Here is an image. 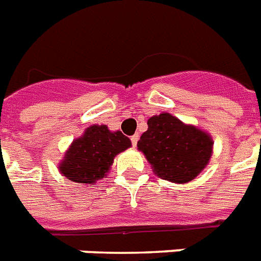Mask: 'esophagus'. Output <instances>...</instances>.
Returning <instances> with one entry per match:
<instances>
[{
    "label": "esophagus",
    "mask_w": 261,
    "mask_h": 261,
    "mask_svg": "<svg viewBox=\"0 0 261 261\" xmlns=\"http://www.w3.org/2000/svg\"><path fill=\"white\" fill-rule=\"evenodd\" d=\"M130 140H132V145L136 146L137 145V141H139V135L136 133V135H133L132 137H130Z\"/></svg>",
    "instance_id": "34e87169"
}]
</instances>
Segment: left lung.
I'll list each match as a JSON object with an SVG mask.
<instances>
[{"mask_svg": "<svg viewBox=\"0 0 261 261\" xmlns=\"http://www.w3.org/2000/svg\"><path fill=\"white\" fill-rule=\"evenodd\" d=\"M156 176L174 184L192 181L210 164L212 136L163 112L148 120V130L137 143Z\"/></svg>", "mask_w": 261, "mask_h": 261, "instance_id": "left-lung-1", "label": "left lung"}]
</instances>
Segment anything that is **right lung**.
<instances>
[{"label": "right lung", "instance_id": "right-lung-1", "mask_svg": "<svg viewBox=\"0 0 261 261\" xmlns=\"http://www.w3.org/2000/svg\"><path fill=\"white\" fill-rule=\"evenodd\" d=\"M130 146V140L120 130L112 132L107 125L94 124L73 140L58 164V171L74 182L94 185L107 176L115 157Z\"/></svg>", "mask_w": 261, "mask_h": 261}]
</instances>
